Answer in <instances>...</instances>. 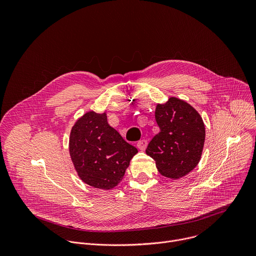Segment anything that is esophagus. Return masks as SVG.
<instances>
[{
	"label": "esophagus",
	"instance_id": "obj_1",
	"mask_svg": "<svg viewBox=\"0 0 256 256\" xmlns=\"http://www.w3.org/2000/svg\"><path fill=\"white\" fill-rule=\"evenodd\" d=\"M138 148L140 150V151H144L146 150V148H147V146H148V142L146 140H140V142H138Z\"/></svg>",
	"mask_w": 256,
	"mask_h": 256
}]
</instances>
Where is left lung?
<instances>
[{
    "instance_id": "8db88e82",
    "label": "left lung",
    "mask_w": 256,
    "mask_h": 256,
    "mask_svg": "<svg viewBox=\"0 0 256 256\" xmlns=\"http://www.w3.org/2000/svg\"><path fill=\"white\" fill-rule=\"evenodd\" d=\"M155 118L160 128L149 142L146 154L152 157L160 174L178 179L198 164L206 138L202 116L188 102L170 97L157 104Z\"/></svg>"
}]
</instances>
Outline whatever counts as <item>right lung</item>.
I'll return each instance as SVG.
<instances>
[{
	"label": "right lung",
	"instance_id": "add662e5",
	"mask_svg": "<svg viewBox=\"0 0 256 256\" xmlns=\"http://www.w3.org/2000/svg\"><path fill=\"white\" fill-rule=\"evenodd\" d=\"M70 156L79 177L90 186L112 190L122 180L138 153L108 124L106 112H86L72 128Z\"/></svg>",
	"mask_w": 256,
	"mask_h": 256
}]
</instances>
